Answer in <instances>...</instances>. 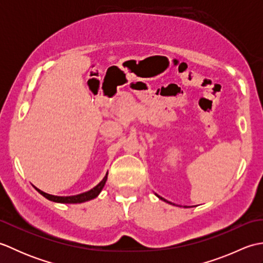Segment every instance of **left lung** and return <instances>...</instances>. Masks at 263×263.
Returning a JSON list of instances; mask_svg holds the SVG:
<instances>
[{
    "instance_id": "8db88e82",
    "label": "left lung",
    "mask_w": 263,
    "mask_h": 263,
    "mask_svg": "<svg viewBox=\"0 0 263 263\" xmlns=\"http://www.w3.org/2000/svg\"><path fill=\"white\" fill-rule=\"evenodd\" d=\"M156 195H157V197L160 199V200H163V201H165V202H168V201H166L164 198H161V197H159V195L158 194H156ZM168 203H171V202H168Z\"/></svg>"
}]
</instances>
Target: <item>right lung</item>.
<instances>
[{"mask_svg":"<svg viewBox=\"0 0 263 263\" xmlns=\"http://www.w3.org/2000/svg\"><path fill=\"white\" fill-rule=\"evenodd\" d=\"M106 181H107V174L103 178V181L100 182L99 184H97L96 186L93 189H91L90 191H87V192H83L80 194H77V195H71V197H58V195H52V194H48L41 191V190L37 189V191L41 193L43 197H45L46 199L53 201V202H60V203H81V202H86V201H89L91 199H95L97 197V195L102 191Z\"/></svg>","mask_w":263,"mask_h":263,"instance_id":"obj_1","label":"right lung"}]
</instances>
